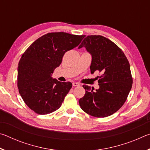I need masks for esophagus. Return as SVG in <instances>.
I'll list each match as a JSON object with an SVG mask.
<instances>
[{
  "mask_svg": "<svg viewBox=\"0 0 150 150\" xmlns=\"http://www.w3.org/2000/svg\"><path fill=\"white\" fill-rule=\"evenodd\" d=\"M73 87H79V86H80V84L78 83H76V82H73Z\"/></svg>",
  "mask_w": 150,
  "mask_h": 150,
  "instance_id": "esophagus-1",
  "label": "esophagus"
}]
</instances>
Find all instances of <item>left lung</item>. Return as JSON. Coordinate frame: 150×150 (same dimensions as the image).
<instances>
[{"mask_svg": "<svg viewBox=\"0 0 150 150\" xmlns=\"http://www.w3.org/2000/svg\"><path fill=\"white\" fill-rule=\"evenodd\" d=\"M85 47L92 55L91 73H101L99 88L83 85L85 94L79 100L82 110L96 118H105L118 111L126 102L132 86L130 63L120 47L100 35H88L79 48Z\"/></svg>", "mask_w": 150, "mask_h": 150, "instance_id": "left-lung-1", "label": "left lung"}]
</instances>
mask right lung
Listing matches in <instances>:
<instances>
[{
  "mask_svg": "<svg viewBox=\"0 0 150 150\" xmlns=\"http://www.w3.org/2000/svg\"><path fill=\"white\" fill-rule=\"evenodd\" d=\"M85 35L51 32L42 35L22 54L18 67L17 86L26 105L38 115L59 109L72 87L51 77L67 51L78 46Z\"/></svg>",
  "mask_w": 150,
  "mask_h": 150,
  "instance_id": "obj_1",
  "label": "right lung"
}]
</instances>
